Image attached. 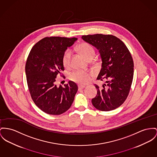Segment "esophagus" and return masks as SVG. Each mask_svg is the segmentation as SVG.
Wrapping results in <instances>:
<instances>
[{
	"mask_svg": "<svg viewBox=\"0 0 157 157\" xmlns=\"http://www.w3.org/2000/svg\"><path fill=\"white\" fill-rule=\"evenodd\" d=\"M78 89L80 90V89H84L85 87V86H84V85H78Z\"/></svg>",
	"mask_w": 157,
	"mask_h": 157,
	"instance_id": "34e87169",
	"label": "esophagus"
}]
</instances>
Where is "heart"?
Segmentation results:
<instances>
[{"label":"heart","mask_w":157,"mask_h":157,"mask_svg":"<svg viewBox=\"0 0 157 157\" xmlns=\"http://www.w3.org/2000/svg\"><path fill=\"white\" fill-rule=\"evenodd\" d=\"M78 50L84 57L89 59L94 58L95 55L94 48L87 43H82L78 46ZM72 52L70 49H67L62 56V63L65 67H68L70 65ZM69 78L77 83L84 84L87 83L90 80V74L87 71L75 70L69 74Z\"/></svg>","instance_id":"heart-1"}]
</instances>
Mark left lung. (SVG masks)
Masks as SVG:
<instances>
[{"label": "left lung", "instance_id": "left-lung-1", "mask_svg": "<svg viewBox=\"0 0 157 157\" xmlns=\"http://www.w3.org/2000/svg\"><path fill=\"white\" fill-rule=\"evenodd\" d=\"M82 38L100 53L102 68L97 80H107L102 89L94 84L98 90L92 104L102 111L114 110L124 103L130 90L134 73L131 53L125 44L113 35L96 34Z\"/></svg>", "mask_w": 157, "mask_h": 157}]
</instances>
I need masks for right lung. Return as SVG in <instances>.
<instances>
[{
	"instance_id": "obj_1",
	"label": "right lung",
	"mask_w": 157,
	"mask_h": 157,
	"mask_svg": "<svg viewBox=\"0 0 157 157\" xmlns=\"http://www.w3.org/2000/svg\"><path fill=\"white\" fill-rule=\"evenodd\" d=\"M77 38L46 37L32 48L25 63V74L32 99L42 111L60 115L73 102L78 86L72 81L64 87L55 84L58 74L63 76V53Z\"/></svg>"
}]
</instances>
